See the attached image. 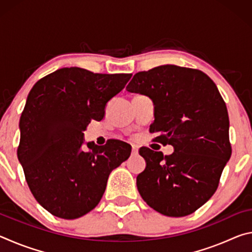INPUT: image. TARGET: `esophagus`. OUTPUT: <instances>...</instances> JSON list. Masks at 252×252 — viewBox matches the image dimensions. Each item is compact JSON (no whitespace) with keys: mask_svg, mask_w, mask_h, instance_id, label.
Wrapping results in <instances>:
<instances>
[{"mask_svg":"<svg viewBox=\"0 0 252 252\" xmlns=\"http://www.w3.org/2000/svg\"><path fill=\"white\" fill-rule=\"evenodd\" d=\"M132 155H138V148L136 147H132Z\"/></svg>","mask_w":252,"mask_h":252,"instance_id":"esophagus-1","label":"esophagus"}]
</instances>
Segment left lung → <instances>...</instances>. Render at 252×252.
Listing matches in <instances>:
<instances>
[{
  "instance_id": "1",
  "label": "left lung",
  "mask_w": 252,
  "mask_h": 252,
  "mask_svg": "<svg viewBox=\"0 0 252 252\" xmlns=\"http://www.w3.org/2000/svg\"><path fill=\"white\" fill-rule=\"evenodd\" d=\"M126 90L153 101L150 132L174 148L170 156L140 149L147 167L136 177L139 193L162 215H191L216 192L231 157L228 110L218 88L202 71L167 64L135 73Z\"/></svg>"
}]
</instances>
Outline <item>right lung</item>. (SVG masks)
Returning a JSON list of instances; mask_svg holds the SVG:
<instances>
[{
  "label": "right lung",
  "mask_w": 252,
  "mask_h": 252,
  "mask_svg": "<svg viewBox=\"0 0 252 252\" xmlns=\"http://www.w3.org/2000/svg\"><path fill=\"white\" fill-rule=\"evenodd\" d=\"M132 74L93 73L63 67L37 81L20 119L18 158L34 198L62 219L93 210L103 195L113 169L131 155V146L111 139L82 149L83 131L101 121L110 99Z\"/></svg>",
  "instance_id": "right-lung-1"
}]
</instances>
